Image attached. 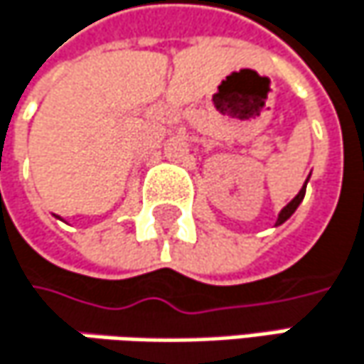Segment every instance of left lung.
I'll use <instances>...</instances> for the list:
<instances>
[{"label":"left lung","instance_id":"left-lung-1","mask_svg":"<svg viewBox=\"0 0 364 364\" xmlns=\"http://www.w3.org/2000/svg\"><path fill=\"white\" fill-rule=\"evenodd\" d=\"M304 196H306V185H304V187H301V191H299V193H297V196H295V198H293V200H291V202H289V204H287V206H284V208L280 210V215H278V221H276V225L284 223V221H287V219H289V217H291V215H293V213L297 210V206L301 204Z\"/></svg>","mask_w":364,"mask_h":364}]
</instances>
